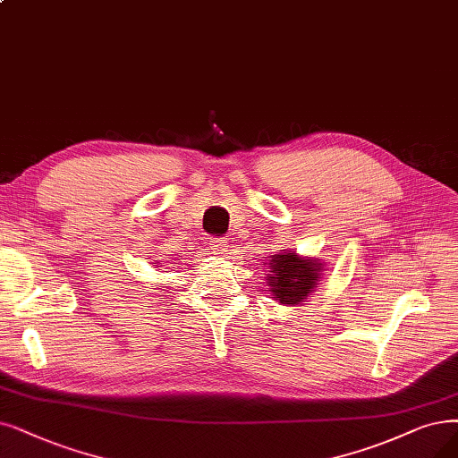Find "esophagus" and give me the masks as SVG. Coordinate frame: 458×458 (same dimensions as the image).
<instances>
[{
    "instance_id": "esophagus-1",
    "label": "esophagus",
    "mask_w": 458,
    "mask_h": 458,
    "mask_svg": "<svg viewBox=\"0 0 458 458\" xmlns=\"http://www.w3.org/2000/svg\"><path fill=\"white\" fill-rule=\"evenodd\" d=\"M208 246H210L212 253L219 255V258H224V255L229 251V242L225 239H212Z\"/></svg>"
}]
</instances>
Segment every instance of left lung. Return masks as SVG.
Segmentation results:
<instances>
[{
  "mask_svg": "<svg viewBox=\"0 0 458 458\" xmlns=\"http://www.w3.org/2000/svg\"><path fill=\"white\" fill-rule=\"evenodd\" d=\"M265 274L270 299L284 306L302 304L323 278L325 263L318 258H302L297 251L280 250L268 255Z\"/></svg>",
  "mask_w": 458,
  "mask_h": 458,
  "instance_id": "8db88e82",
  "label": "left lung"
}]
</instances>
